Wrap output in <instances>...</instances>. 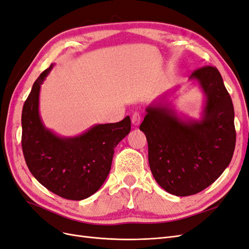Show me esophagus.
Masks as SVG:
<instances>
[{"instance_id":"esophagus-1","label":"esophagus","mask_w":249,"mask_h":249,"mask_svg":"<svg viewBox=\"0 0 249 249\" xmlns=\"http://www.w3.org/2000/svg\"><path fill=\"white\" fill-rule=\"evenodd\" d=\"M141 122V114L139 112H134L132 115V123L134 125H139Z\"/></svg>"}]
</instances>
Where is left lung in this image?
Wrapping results in <instances>:
<instances>
[{
	"mask_svg": "<svg viewBox=\"0 0 249 249\" xmlns=\"http://www.w3.org/2000/svg\"><path fill=\"white\" fill-rule=\"evenodd\" d=\"M197 80L206 95L200 120L183 119L166 105L146 108L140 124L148 144V163L157 183L177 196L206 189L229 166L236 145L232 102L216 67L203 66Z\"/></svg>",
	"mask_w": 249,
	"mask_h": 249,
	"instance_id": "obj_1",
	"label": "left lung"
}]
</instances>
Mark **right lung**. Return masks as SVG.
<instances>
[{
  "label": "right lung",
  "instance_id": "add662e5",
  "mask_svg": "<svg viewBox=\"0 0 249 249\" xmlns=\"http://www.w3.org/2000/svg\"><path fill=\"white\" fill-rule=\"evenodd\" d=\"M53 65L40 73L21 113V147L29 170L51 192L71 200L91 196L106 180L114 148L131 131L126 116L115 124H96L77 137H59L43 125L39 91Z\"/></svg>",
  "mask_w": 249,
  "mask_h": 249
}]
</instances>
